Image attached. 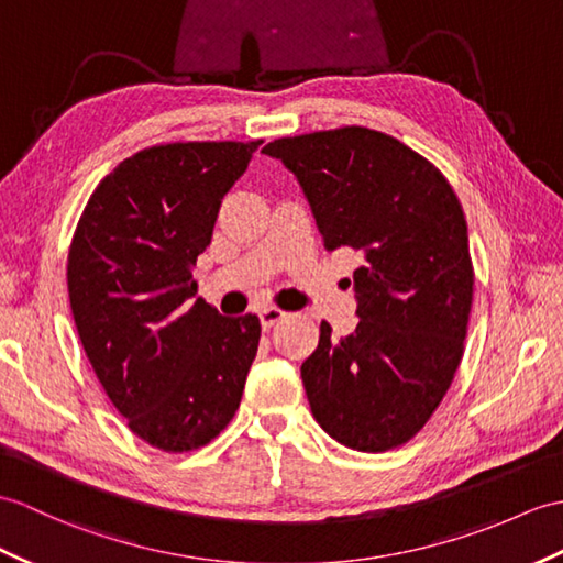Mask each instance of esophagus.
<instances>
[{"mask_svg":"<svg viewBox=\"0 0 563 563\" xmlns=\"http://www.w3.org/2000/svg\"><path fill=\"white\" fill-rule=\"evenodd\" d=\"M285 317H287V313L283 309H278V307L258 309V321H261V325H264L266 331L273 329V325H276V323H280Z\"/></svg>","mask_w":563,"mask_h":563,"instance_id":"1","label":"esophagus"}]
</instances>
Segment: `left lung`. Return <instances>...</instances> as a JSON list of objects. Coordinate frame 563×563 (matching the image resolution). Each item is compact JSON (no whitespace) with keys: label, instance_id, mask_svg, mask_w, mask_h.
Instances as JSON below:
<instances>
[{"label":"left lung","instance_id":"left-lung-1","mask_svg":"<svg viewBox=\"0 0 563 563\" xmlns=\"http://www.w3.org/2000/svg\"><path fill=\"white\" fill-rule=\"evenodd\" d=\"M264 153L297 177L325 250L362 254L355 333L333 341L323 321L302 364L311 415L347 449H398L463 360L475 271L459 196L420 153L367 126L276 139Z\"/></svg>","mask_w":563,"mask_h":563}]
</instances>
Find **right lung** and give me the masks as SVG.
Returning <instances> with one entry per match:
<instances>
[{
  "label": "right lung",
  "mask_w": 563,
  "mask_h": 563,
  "mask_svg": "<svg viewBox=\"0 0 563 563\" xmlns=\"http://www.w3.org/2000/svg\"><path fill=\"white\" fill-rule=\"evenodd\" d=\"M261 141L163 143L122 161L78 218L67 258L78 338L126 427L151 446H206L240 408L256 357L254 313L196 297L222 196Z\"/></svg>",
  "instance_id": "1"
}]
</instances>
